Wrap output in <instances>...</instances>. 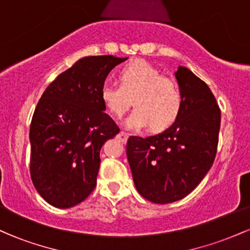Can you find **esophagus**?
<instances>
[{
    "label": "esophagus",
    "instance_id": "1",
    "mask_svg": "<svg viewBox=\"0 0 250 250\" xmlns=\"http://www.w3.org/2000/svg\"><path fill=\"white\" fill-rule=\"evenodd\" d=\"M117 137H119L120 140H121L122 142H127L128 137H129V134L125 133V131H120L119 134H117Z\"/></svg>",
    "mask_w": 250,
    "mask_h": 250
}]
</instances>
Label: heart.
<instances>
[{"instance_id":"b5f03b06","label":"heart","mask_w":250,"mask_h":250,"mask_svg":"<svg viewBox=\"0 0 250 250\" xmlns=\"http://www.w3.org/2000/svg\"><path fill=\"white\" fill-rule=\"evenodd\" d=\"M121 84L105 81L101 100L107 110L121 117L133 104L136 109L125 121L129 130L139 131L151 125L163 130L174 123L182 107V95L173 80L145 61H135L120 71Z\"/></svg>"}]
</instances>
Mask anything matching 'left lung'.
<instances>
[{
  "instance_id": "1",
  "label": "left lung",
  "mask_w": 250,
  "mask_h": 250,
  "mask_svg": "<svg viewBox=\"0 0 250 250\" xmlns=\"http://www.w3.org/2000/svg\"><path fill=\"white\" fill-rule=\"evenodd\" d=\"M177 80L182 107L162 133L146 139L130 136L127 157L137 191L166 205L186 197L199 186L216 155L221 111L211 90L186 67Z\"/></svg>"
}]
</instances>
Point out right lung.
Masks as SVG:
<instances>
[{
	"mask_svg": "<svg viewBox=\"0 0 250 250\" xmlns=\"http://www.w3.org/2000/svg\"><path fill=\"white\" fill-rule=\"evenodd\" d=\"M128 57L87 56L60 74L42 94L31 120L30 176L56 208L81 203L96 186L100 150L120 129L104 113L108 74Z\"/></svg>",
	"mask_w": 250,
	"mask_h": 250,
	"instance_id": "obj_1",
	"label": "right lung"
}]
</instances>
